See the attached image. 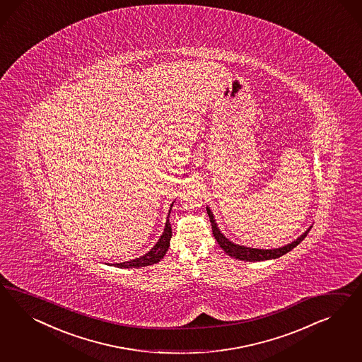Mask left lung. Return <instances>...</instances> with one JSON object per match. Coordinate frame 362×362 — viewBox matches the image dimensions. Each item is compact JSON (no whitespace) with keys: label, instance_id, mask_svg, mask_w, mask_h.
Instances as JSON below:
<instances>
[{"label":"left lung","instance_id":"8db88e82","mask_svg":"<svg viewBox=\"0 0 362 362\" xmlns=\"http://www.w3.org/2000/svg\"><path fill=\"white\" fill-rule=\"evenodd\" d=\"M207 214H209V221H211V226H212V233L215 236V239L218 241L221 250L224 252L227 253L230 257L233 259H238V260H243V262H264V260H272V259H277L280 256H283L285 253L292 251L296 245H298L301 241L305 239V236L308 235V232L312 228V226L308 228L304 233H301L296 240L283 245V247H279V248H271V250H260V248H251V247H245V245H240V244H236L233 241H230V239H227L223 232L219 230L218 227V223L214 218V214L212 211L207 206Z\"/></svg>","mask_w":362,"mask_h":362}]
</instances>
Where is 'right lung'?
<instances>
[{"label":"right lung","instance_id":"add662e5","mask_svg":"<svg viewBox=\"0 0 362 362\" xmlns=\"http://www.w3.org/2000/svg\"><path fill=\"white\" fill-rule=\"evenodd\" d=\"M173 206H174V202H173L170 211H168V216H167V220H165V230L162 232L159 240L155 243V245L148 252L144 253L143 256H139V257H135L132 260H129V262L111 264V265L118 267V268H141V267H147V265L159 263L165 257V252L168 251L170 240H171V236H173V228H171L170 219H168Z\"/></svg>","mask_w":362,"mask_h":362}]
</instances>
